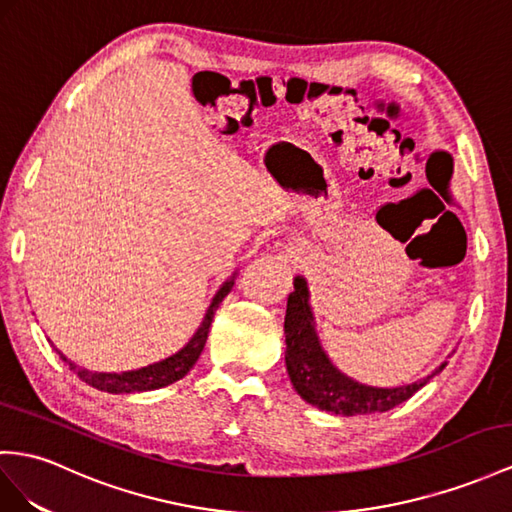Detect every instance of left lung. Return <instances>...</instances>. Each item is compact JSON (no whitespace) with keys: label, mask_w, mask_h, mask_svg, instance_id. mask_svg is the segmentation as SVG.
<instances>
[{"label":"left lung","mask_w":512,"mask_h":512,"mask_svg":"<svg viewBox=\"0 0 512 512\" xmlns=\"http://www.w3.org/2000/svg\"><path fill=\"white\" fill-rule=\"evenodd\" d=\"M307 298L309 292L305 279L296 277L294 292L287 298L285 309V365L300 398L318 406V409L346 417L385 413L409 400L415 391L422 389L432 376L445 368L443 363L439 370L422 378V381L396 389H378L352 381L324 355L316 329H313Z\"/></svg>","instance_id":"8db88e82"}]
</instances>
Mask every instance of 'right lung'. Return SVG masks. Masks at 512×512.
Here are the masks:
<instances>
[{
	"mask_svg": "<svg viewBox=\"0 0 512 512\" xmlns=\"http://www.w3.org/2000/svg\"><path fill=\"white\" fill-rule=\"evenodd\" d=\"M233 287V279H229L225 285L220 287L218 294L214 296L212 305H209L203 324L199 326V331L194 333V337L190 342L183 346L177 355L168 357L160 363H153L147 365V368H140V370H131V372H121V374H106V372H88L80 365H75L73 361H69L64 355H60V359L69 365V368L82 378L84 383H88L90 387L101 389V391H108V393H138V391H151V389H160L166 387L170 383L179 381V378L186 376L192 365L196 363V359L201 357L203 346L207 342V333H209V326H212L214 320V313L218 309V305L222 303V298H225Z\"/></svg>",
	"mask_w": 512,
	"mask_h": 512,
	"instance_id": "add662e5",
	"label": "right lung"
}]
</instances>
